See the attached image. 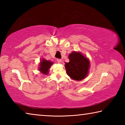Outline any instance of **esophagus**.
<instances>
[{
	"mask_svg": "<svg viewBox=\"0 0 125 125\" xmlns=\"http://www.w3.org/2000/svg\"><path fill=\"white\" fill-rule=\"evenodd\" d=\"M57 62L59 63H62V60H61V59H57Z\"/></svg>",
	"mask_w": 125,
	"mask_h": 125,
	"instance_id": "esophagus-1",
	"label": "esophagus"
}]
</instances>
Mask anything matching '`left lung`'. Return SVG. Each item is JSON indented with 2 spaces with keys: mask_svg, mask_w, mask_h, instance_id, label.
Returning <instances> with one entry per match:
<instances>
[{
  "mask_svg": "<svg viewBox=\"0 0 125 125\" xmlns=\"http://www.w3.org/2000/svg\"><path fill=\"white\" fill-rule=\"evenodd\" d=\"M68 58L69 62L64 65L67 75L77 81L85 79L90 68L89 60L81 52L76 51L69 54Z\"/></svg>",
  "mask_w": 125,
  "mask_h": 125,
  "instance_id": "8db88e82",
  "label": "left lung"
}]
</instances>
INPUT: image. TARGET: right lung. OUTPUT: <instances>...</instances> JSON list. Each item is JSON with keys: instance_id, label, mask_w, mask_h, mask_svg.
Returning a JSON list of instances; mask_svg holds the SVG:
<instances>
[{"instance_id": "1", "label": "right lung", "mask_w": 125, "mask_h": 125, "mask_svg": "<svg viewBox=\"0 0 125 125\" xmlns=\"http://www.w3.org/2000/svg\"><path fill=\"white\" fill-rule=\"evenodd\" d=\"M53 64V62L51 61L42 58L39 63V71L44 75H47L49 73L50 68Z\"/></svg>"}]
</instances>
